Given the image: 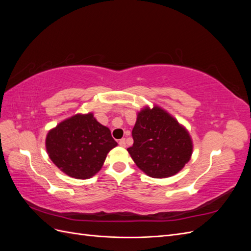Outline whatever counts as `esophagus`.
Instances as JSON below:
<instances>
[{"mask_svg":"<svg viewBox=\"0 0 251 251\" xmlns=\"http://www.w3.org/2000/svg\"><path fill=\"white\" fill-rule=\"evenodd\" d=\"M119 146H120L121 148H126V139H125V138L119 140Z\"/></svg>","mask_w":251,"mask_h":251,"instance_id":"esophagus-1","label":"esophagus"}]
</instances>
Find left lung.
Instances as JSON below:
<instances>
[{
	"label": "left lung",
	"mask_w": 251,
	"mask_h": 251,
	"mask_svg": "<svg viewBox=\"0 0 251 251\" xmlns=\"http://www.w3.org/2000/svg\"><path fill=\"white\" fill-rule=\"evenodd\" d=\"M134 143L126 151L136 165L151 178H169L191 160L194 144L187 128L155 104L137 113Z\"/></svg>",
	"instance_id": "left-lung-1"
}]
</instances>
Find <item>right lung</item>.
Here are the masks:
<instances>
[{"label":"right lung","mask_w":251,"mask_h":251,"mask_svg":"<svg viewBox=\"0 0 251 251\" xmlns=\"http://www.w3.org/2000/svg\"><path fill=\"white\" fill-rule=\"evenodd\" d=\"M115 147L117 142L110 128L98 123L91 112L60 121L46 136V151L51 161L75 179L92 178Z\"/></svg>","instance_id":"1"}]
</instances>
